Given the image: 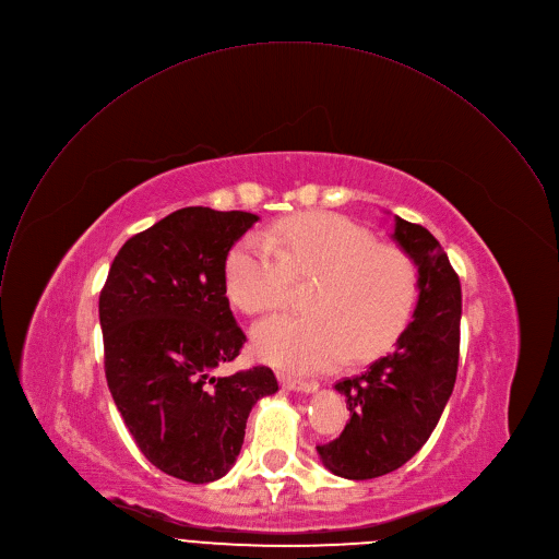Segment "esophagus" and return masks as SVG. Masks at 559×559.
<instances>
[{"mask_svg":"<svg viewBox=\"0 0 559 559\" xmlns=\"http://www.w3.org/2000/svg\"><path fill=\"white\" fill-rule=\"evenodd\" d=\"M280 381L284 388L288 390H299V392H314L319 385L317 381H306V379H297V377H290V374H284L280 372Z\"/></svg>","mask_w":559,"mask_h":559,"instance_id":"1","label":"esophagus"}]
</instances>
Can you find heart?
<instances>
[{
  "instance_id": "1",
  "label": "heart",
  "mask_w": 559,
  "mask_h": 559,
  "mask_svg": "<svg viewBox=\"0 0 559 559\" xmlns=\"http://www.w3.org/2000/svg\"><path fill=\"white\" fill-rule=\"evenodd\" d=\"M295 275L319 277L308 306L253 330L258 355L290 370H325L350 350L368 359L405 328L418 297L416 262L357 222L334 213H306L277 222L269 234L245 236L229 253V297L249 314L284 306Z\"/></svg>"
}]
</instances>
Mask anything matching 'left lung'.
<instances>
[{
  "label": "left lung",
  "mask_w": 559,
  "mask_h": 559,
  "mask_svg": "<svg viewBox=\"0 0 559 559\" xmlns=\"http://www.w3.org/2000/svg\"><path fill=\"white\" fill-rule=\"evenodd\" d=\"M394 240L418 266V304L390 355L342 379L350 420L340 438L317 444L342 478L368 480L403 467L427 442L448 405L461 355V280L438 240L396 217Z\"/></svg>",
  "instance_id": "8db88e82"
}]
</instances>
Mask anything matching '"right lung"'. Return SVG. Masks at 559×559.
<instances>
[{
	"label": "right lung",
	"instance_id": "add662e5",
	"mask_svg": "<svg viewBox=\"0 0 559 559\" xmlns=\"http://www.w3.org/2000/svg\"><path fill=\"white\" fill-rule=\"evenodd\" d=\"M253 222L247 211L178 209L121 247L98 297L111 399L143 456L193 485L231 469L251 407L277 392L266 366L215 374L247 342L225 266Z\"/></svg>",
	"mask_w": 559,
	"mask_h": 559
}]
</instances>
